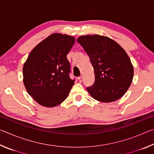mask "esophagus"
<instances>
[{"label":"esophagus","mask_w":154,"mask_h":154,"mask_svg":"<svg viewBox=\"0 0 154 154\" xmlns=\"http://www.w3.org/2000/svg\"><path fill=\"white\" fill-rule=\"evenodd\" d=\"M83 76H80V77H78V79H79V82H83Z\"/></svg>","instance_id":"esophagus-1"}]
</instances>
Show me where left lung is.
<instances>
[{
    "mask_svg": "<svg viewBox=\"0 0 154 154\" xmlns=\"http://www.w3.org/2000/svg\"><path fill=\"white\" fill-rule=\"evenodd\" d=\"M77 41L90 57L94 71L95 82L88 92L95 100L111 103L128 90L134 75L129 56L111 38L98 35L81 36Z\"/></svg>",
    "mask_w": 154,
    "mask_h": 154,
    "instance_id": "8db88e82",
    "label": "left lung"
}]
</instances>
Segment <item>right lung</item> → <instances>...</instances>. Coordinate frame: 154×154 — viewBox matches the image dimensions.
<instances>
[{
    "mask_svg": "<svg viewBox=\"0 0 154 154\" xmlns=\"http://www.w3.org/2000/svg\"><path fill=\"white\" fill-rule=\"evenodd\" d=\"M75 37L54 33L30 51L23 66V82L27 92L39 105L54 107L67 98L75 83L69 77L67 54Z\"/></svg>",
    "mask_w": 154,
    "mask_h": 154,
    "instance_id": "add662e5",
    "label": "right lung"
}]
</instances>
